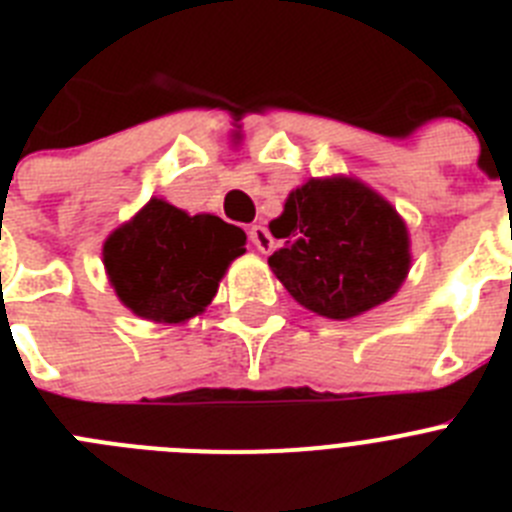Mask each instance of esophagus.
Listing matches in <instances>:
<instances>
[{"mask_svg":"<svg viewBox=\"0 0 512 512\" xmlns=\"http://www.w3.org/2000/svg\"><path fill=\"white\" fill-rule=\"evenodd\" d=\"M248 238H251V243L259 248L261 253H269L271 246H274V241H271V233L264 228V225H251V230H248Z\"/></svg>","mask_w":512,"mask_h":512,"instance_id":"obj_1","label":"esophagus"}]
</instances>
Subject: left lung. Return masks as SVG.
<instances>
[{
  "label": "left lung",
  "mask_w": 512,
  "mask_h": 512,
  "mask_svg": "<svg viewBox=\"0 0 512 512\" xmlns=\"http://www.w3.org/2000/svg\"><path fill=\"white\" fill-rule=\"evenodd\" d=\"M282 246L274 277L315 315L351 320L384 305L408 279L413 253L400 212L354 176H312L269 223Z\"/></svg>",
  "instance_id": "obj_1"
}]
</instances>
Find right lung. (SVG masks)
<instances>
[{
  "label": "right lung",
  "mask_w": 512,
  "mask_h": 512,
  "mask_svg": "<svg viewBox=\"0 0 512 512\" xmlns=\"http://www.w3.org/2000/svg\"><path fill=\"white\" fill-rule=\"evenodd\" d=\"M243 246L246 233L217 215H189L151 197L107 235L102 261L117 300L133 315L179 325L205 312Z\"/></svg>",
  "instance_id": "1"
}]
</instances>
